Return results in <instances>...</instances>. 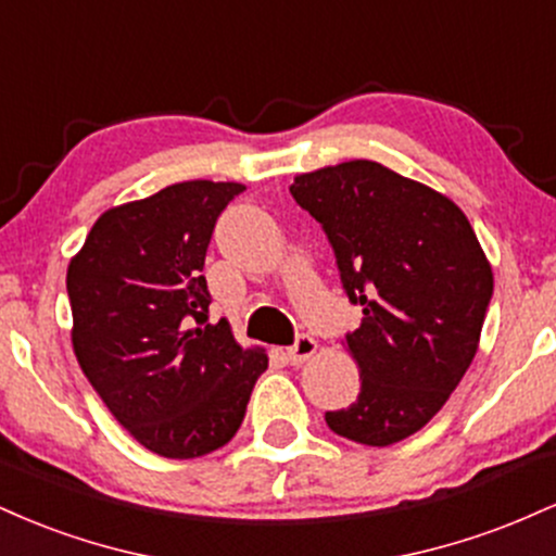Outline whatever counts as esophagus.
Returning a JSON list of instances; mask_svg holds the SVG:
<instances>
[{
	"label": "esophagus",
	"mask_w": 556,
	"mask_h": 556,
	"mask_svg": "<svg viewBox=\"0 0 556 556\" xmlns=\"http://www.w3.org/2000/svg\"><path fill=\"white\" fill-rule=\"evenodd\" d=\"M318 350V344H316V340L314 337H308V334H300L298 340H295V344H292V348H287V361L292 363V366H300V363H305L311 358V355H314Z\"/></svg>",
	"instance_id": "34e87169"
}]
</instances>
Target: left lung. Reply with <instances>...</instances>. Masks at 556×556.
Segmentation results:
<instances>
[{"mask_svg":"<svg viewBox=\"0 0 556 556\" xmlns=\"http://www.w3.org/2000/svg\"><path fill=\"white\" fill-rule=\"evenodd\" d=\"M290 193L334 248L348 298L363 305L344 348L358 363L353 405L327 413L350 442L389 446L424 429L476 358L494 274L468 216L384 164L298 175Z\"/></svg>","mask_w":556,"mask_h":556,"instance_id":"left-lung-1","label":"left lung"}]
</instances>
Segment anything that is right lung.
Segmentation results:
<instances>
[{"label":"right lung","mask_w":556,"mask_h":556,"mask_svg":"<svg viewBox=\"0 0 556 556\" xmlns=\"http://www.w3.org/2000/svg\"><path fill=\"white\" fill-rule=\"evenodd\" d=\"M240 182L188 180L96 219L67 266L73 350L127 433L169 460L225 446L245 418L266 350L208 324L203 261Z\"/></svg>","instance_id":"right-lung-1"}]
</instances>
